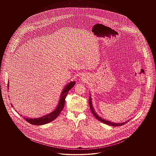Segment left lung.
I'll return each mask as SVG.
<instances>
[{"instance_id": "left-lung-1", "label": "left lung", "mask_w": 156, "mask_h": 156, "mask_svg": "<svg viewBox=\"0 0 156 156\" xmlns=\"http://www.w3.org/2000/svg\"><path fill=\"white\" fill-rule=\"evenodd\" d=\"M89 103L90 111H91V112L92 113V114L94 115V116L98 120H99V121L103 122V123L106 124V125H108L112 126H120L125 125L127 122H129V120H127V121H126V122H122V123H114V122H111V121H109V120H106V119H104V118H101L100 116H99V115L97 114V112L95 111V109H94V107H93L92 102V98H91V97H90H90H89Z\"/></svg>"}]
</instances>
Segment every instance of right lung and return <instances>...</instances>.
Here are the masks:
<instances>
[{
	"label": "right lung",
	"mask_w": 156,
	"mask_h": 156,
	"mask_svg": "<svg viewBox=\"0 0 156 156\" xmlns=\"http://www.w3.org/2000/svg\"><path fill=\"white\" fill-rule=\"evenodd\" d=\"M9 82L8 84V87H9ZM75 84V82L71 81L66 85V87L62 90L61 94H60L58 104L57 105V107L55 108V109L54 111H52L51 112L37 118H30L26 116L23 117V118L30 124L34 125H43L52 122V120H54V119L57 118V116L59 115L61 112L62 111V110L63 109L65 105V99L68 93V91L74 86ZM12 106L13 107L12 105Z\"/></svg>",
	"instance_id": "1"
}]
</instances>
